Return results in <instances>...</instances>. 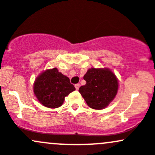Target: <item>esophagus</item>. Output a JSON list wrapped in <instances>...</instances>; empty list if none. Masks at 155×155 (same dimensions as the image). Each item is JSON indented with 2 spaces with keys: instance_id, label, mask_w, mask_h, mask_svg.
Segmentation results:
<instances>
[{
  "instance_id": "esophagus-1",
  "label": "esophagus",
  "mask_w": 155,
  "mask_h": 155,
  "mask_svg": "<svg viewBox=\"0 0 155 155\" xmlns=\"http://www.w3.org/2000/svg\"><path fill=\"white\" fill-rule=\"evenodd\" d=\"M74 87H75L76 90H78V89H79V88H80V84H75V85H74Z\"/></svg>"
}]
</instances>
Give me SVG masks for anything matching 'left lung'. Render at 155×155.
Masks as SVG:
<instances>
[{
	"label": "left lung",
	"instance_id": "left-lung-1",
	"mask_svg": "<svg viewBox=\"0 0 155 155\" xmlns=\"http://www.w3.org/2000/svg\"><path fill=\"white\" fill-rule=\"evenodd\" d=\"M84 79L87 84L80 87L79 92L92 109L105 108L117 94L118 80L109 68H89Z\"/></svg>",
	"mask_w": 155,
	"mask_h": 155
}]
</instances>
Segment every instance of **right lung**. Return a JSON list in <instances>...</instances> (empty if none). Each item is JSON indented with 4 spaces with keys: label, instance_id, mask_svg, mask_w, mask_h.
<instances>
[{
    "label": "right lung",
    "instance_id": "add662e5",
    "mask_svg": "<svg viewBox=\"0 0 155 155\" xmlns=\"http://www.w3.org/2000/svg\"><path fill=\"white\" fill-rule=\"evenodd\" d=\"M74 90L69 78L58 71L57 68L43 71L33 84V92L37 99L43 106L49 108L61 106L65 97Z\"/></svg>",
    "mask_w": 155,
    "mask_h": 155
}]
</instances>
